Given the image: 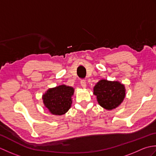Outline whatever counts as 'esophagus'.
Wrapping results in <instances>:
<instances>
[{"instance_id":"34e87169","label":"esophagus","mask_w":156,"mask_h":156,"mask_svg":"<svg viewBox=\"0 0 156 156\" xmlns=\"http://www.w3.org/2000/svg\"><path fill=\"white\" fill-rule=\"evenodd\" d=\"M80 84H81L82 87L83 88H85L86 87H87V82H86L85 80H81Z\"/></svg>"}]
</instances>
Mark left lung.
Masks as SVG:
<instances>
[{"instance_id": "obj_1", "label": "left lung", "mask_w": 156, "mask_h": 156, "mask_svg": "<svg viewBox=\"0 0 156 156\" xmlns=\"http://www.w3.org/2000/svg\"><path fill=\"white\" fill-rule=\"evenodd\" d=\"M125 85L119 81L106 79L99 80L93 88L98 103L107 111H112L120 105L125 97Z\"/></svg>"}]
</instances>
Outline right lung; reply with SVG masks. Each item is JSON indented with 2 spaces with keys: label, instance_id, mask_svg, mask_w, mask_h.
<instances>
[{
  "label": "right lung",
  "instance_id": "add662e5",
  "mask_svg": "<svg viewBox=\"0 0 156 156\" xmlns=\"http://www.w3.org/2000/svg\"><path fill=\"white\" fill-rule=\"evenodd\" d=\"M74 88L65 84L49 88L42 95L43 103L51 114L64 115L70 108Z\"/></svg>",
  "mask_w": 156,
  "mask_h": 156
}]
</instances>
